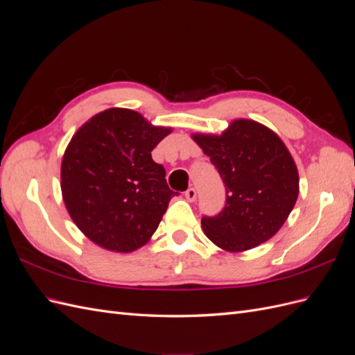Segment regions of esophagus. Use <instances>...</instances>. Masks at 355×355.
I'll use <instances>...</instances> for the list:
<instances>
[{
  "instance_id": "obj_1",
  "label": "esophagus",
  "mask_w": 355,
  "mask_h": 355,
  "mask_svg": "<svg viewBox=\"0 0 355 355\" xmlns=\"http://www.w3.org/2000/svg\"><path fill=\"white\" fill-rule=\"evenodd\" d=\"M185 197H187V200L188 201H196L197 200V191H196V188H188L187 191H185Z\"/></svg>"
}]
</instances>
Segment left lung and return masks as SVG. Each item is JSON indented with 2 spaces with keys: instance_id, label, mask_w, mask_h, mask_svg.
Segmentation results:
<instances>
[{
  "instance_id": "obj_1",
  "label": "left lung",
  "mask_w": 355,
  "mask_h": 355,
  "mask_svg": "<svg viewBox=\"0 0 355 355\" xmlns=\"http://www.w3.org/2000/svg\"><path fill=\"white\" fill-rule=\"evenodd\" d=\"M192 139L227 189L222 211L201 218L207 239L223 250L244 252L274 237L299 194L297 168L282 139L252 120L232 121L220 136Z\"/></svg>"
}]
</instances>
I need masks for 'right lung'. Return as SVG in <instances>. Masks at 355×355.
<instances>
[{"mask_svg": "<svg viewBox=\"0 0 355 355\" xmlns=\"http://www.w3.org/2000/svg\"><path fill=\"white\" fill-rule=\"evenodd\" d=\"M170 132L123 108L99 112L78 128L62 159L60 188L85 237L120 253L151 239L176 196L151 157Z\"/></svg>", "mask_w": 355, "mask_h": 355, "instance_id": "obj_1", "label": "right lung"}]
</instances>
